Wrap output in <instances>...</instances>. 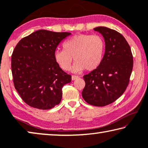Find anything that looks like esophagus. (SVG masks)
<instances>
[{"instance_id": "34e87169", "label": "esophagus", "mask_w": 148, "mask_h": 148, "mask_svg": "<svg viewBox=\"0 0 148 148\" xmlns=\"http://www.w3.org/2000/svg\"><path fill=\"white\" fill-rule=\"evenodd\" d=\"M78 78H79V77L78 76H74V75H73V76H72V80H76V79H78Z\"/></svg>"}]
</instances>
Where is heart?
<instances>
[{
    "mask_svg": "<svg viewBox=\"0 0 148 148\" xmlns=\"http://www.w3.org/2000/svg\"><path fill=\"white\" fill-rule=\"evenodd\" d=\"M62 46V50H56L54 53L55 62L62 70H70L74 58L76 62L72 71L78 72L84 69L92 71L102 62L105 41L100 35L80 34L68 39Z\"/></svg>",
    "mask_w": 148,
    "mask_h": 148,
    "instance_id": "b5f03b06",
    "label": "heart"
}]
</instances>
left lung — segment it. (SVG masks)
<instances>
[{"instance_id": "8db88e82", "label": "left lung", "mask_w": 148, "mask_h": 148, "mask_svg": "<svg viewBox=\"0 0 148 148\" xmlns=\"http://www.w3.org/2000/svg\"><path fill=\"white\" fill-rule=\"evenodd\" d=\"M94 30L104 38L105 54L100 65L84 76L86 85L82 95L90 105L105 106L115 102L126 90L133 69V56L120 33L104 26Z\"/></svg>"}]
</instances>
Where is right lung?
<instances>
[{
	"instance_id": "obj_1",
	"label": "right lung",
	"mask_w": 148,
	"mask_h": 148,
	"mask_svg": "<svg viewBox=\"0 0 148 148\" xmlns=\"http://www.w3.org/2000/svg\"><path fill=\"white\" fill-rule=\"evenodd\" d=\"M70 34L39 30L22 38L14 48L11 57L13 83L26 104L49 110L61 102L62 89L72 76L58 66L54 53Z\"/></svg>"
}]
</instances>
